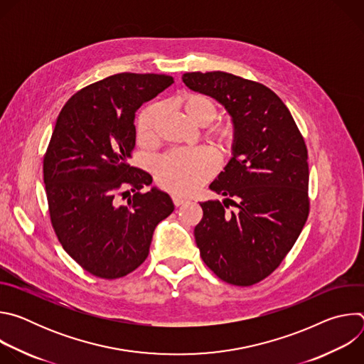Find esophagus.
<instances>
[{"instance_id": "obj_1", "label": "esophagus", "mask_w": 364, "mask_h": 364, "mask_svg": "<svg viewBox=\"0 0 364 364\" xmlns=\"http://www.w3.org/2000/svg\"><path fill=\"white\" fill-rule=\"evenodd\" d=\"M171 198H173V203L178 207V205H181V204H184V203H187V197H184V196H180V194H177V193H174L173 196H171Z\"/></svg>"}]
</instances>
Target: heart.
Wrapping results in <instances>:
<instances>
[{
  "mask_svg": "<svg viewBox=\"0 0 364 364\" xmlns=\"http://www.w3.org/2000/svg\"><path fill=\"white\" fill-rule=\"evenodd\" d=\"M183 109L187 118L198 125H205L218 115V107L212 97L190 93L183 97ZM161 108L159 105L146 107L136 124L138 138L149 142L155 136ZM215 136L222 148L229 149L236 141V128L232 124L219 125ZM218 170V157L209 148H178L173 149L154 163V176L167 190L176 193H190L209 180Z\"/></svg>",
  "mask_w": 364,
  "mask_h": 364,
  "instance_id": "1",
  "label": "heart"
}]
</instances>
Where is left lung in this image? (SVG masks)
Returning <instances> with one entry per match:
<instances>
[{
  "instance_id": "8db88e82",
  "label": "left lung",
  "mask_w": 364,
  "mask_h": 364,
  "mask_svg": "<svg viewBox=\"0 0 364 364\" xmlns=\"http://www.w3.org/2000/svg\"><path fill=\"white\" fill-rule=\"evenodd\" d=\"M183 82L215 97L236 128L232 159L210 188L223 201L200 203V256L222 281L250 287L269 277L296 242L309 213L308 151L279 96L226 72H191ZM236 213H226L228 203Z\"/></svg>"
}]
</instances>
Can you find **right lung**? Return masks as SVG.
I'll list each match as a JSON object with an SVG mask.
<instances>
[{
	"instance_id": "1",
	"label": "right lung",
	"mask_w": 364,
	"mask_h": 364,
	"mask_svg": "<svg viewBox=\"0 0 364 364\" xmlns=\"http://www.w3.org/2000/svg\"><path fill=\"white\" fill-rule=\"evenodd\" d=\"M173 83L167 75L118 73L76 92L58 117L43 160L50 220L69 256L97 278L135 271L174 210L167 193L142 191L152 177L128 164L135 112Z\"/></svg>"
}]
</instances>
